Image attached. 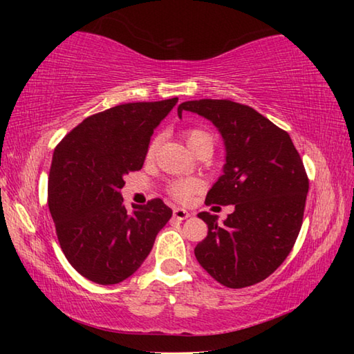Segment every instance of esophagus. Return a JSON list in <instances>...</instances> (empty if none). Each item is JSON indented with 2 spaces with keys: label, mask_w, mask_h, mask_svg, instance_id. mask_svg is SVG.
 Instances as JSON below:
<instances>
[{
  "label": "esophagus",
  "mask_w": 354,
  "mask_h": 354,
  "mask_svg": "<svg viewBox=\"0 0 354 354\" xmlns=\"http://www.w3.org/2000/svg\"><path fill=\"white\" fill-rule=\"evenodd\" d=\"M173 217H175L176 220H185L190 217V212L185 211V209H183V207H175V211H173Z\"/></svg>",
  "instance_id": "esophagus-1"
}]
</instances>
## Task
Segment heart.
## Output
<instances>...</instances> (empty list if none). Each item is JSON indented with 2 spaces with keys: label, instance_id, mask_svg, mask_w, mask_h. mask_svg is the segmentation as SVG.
<instances>
[{
  "label": "heart",
  "instance_id": "obj_1",
  "mask_svg": "<svg viewBox=\"0 0 354 354\" xmlns=\"http://www.w3.org/2000/svg\"><path fill=\"white\" fill-rule=\"evenodd\" d=\"M184 139L187 142L189 148L194 151L195 148H198L203 143H212V137L209 133L203 129H187L184 133ZM156 148H158V139H153L149 142V145L147 148V158H153L156 153ZM203 189V184L200 179L196 178H185V179H176L169 184L167 187V192L171 198H175L179 203H189L192 198H194L195 194Z\"/></svg>",
  "mask_w": 354,
  "mask_h": 354
}]
</instances>
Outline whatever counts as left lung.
<instances>
[{"label": "left lung", "mask_w": 354, "mask_h": 354, "mask_svg": "<svg viewBox=\"0 0 354 354\" xmlns=\"http://www.w3.org/2000/svg\"><path fill=\"white\" fill-rule=\"evenodd\" d=\"M218 128L225 140L223 175L207 192L206 205H234L218 225L200 212L207 236L195 247L200 266L231 289L261 283L277 270L301 230L309 179L290 136L253 107L230 100L179 104Z\"/></svg>", "instance_id": "left-lung-1"}]
</instances>
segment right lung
Here are the masks:
<instances>
[{
  "mask_svg": "<svg viewBox=\"0 0 354 354\" xmlns=\"http://www.w3.org/2000/svg\"><path fill=\"white\" fill-rule=\"evenodd\" d=\"M178 98L128 103L87 117L59 142L48 178L57 241L77 273L97 284L129 278L171 217L160 198L124 207L123 178L142 169L154 128Z\"/></svg>",
  "mask_w": 354,
  "mask_h": 354,
  "instance_id": "right-lung-1",
  "label": "right lung"
}]
</instances>
